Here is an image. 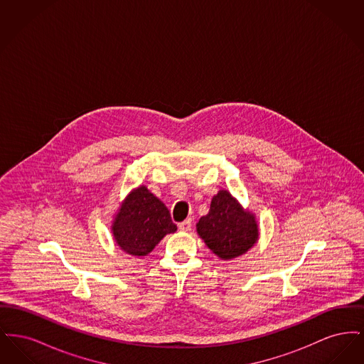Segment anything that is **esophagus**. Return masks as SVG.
Returning a JSON list of instances; mask_svg holds the SVG:
<instances>
[{
  "instance_id": "1",
  "label": "esophagus",
  "mask_w": 364,
  "mask_h": 364,
  "mask_svg": "<svg viewBox=\"0 0 364 364\" xmlns=\"http://www.w3.org/2000/svg\"><path fill=\"white\" fill-rule=\"evenodd\" d=\"M191 228H192V220H191V218L183 221L181 224H178V229H180L181 232H188V230H191Z\"/></svg>"
}]
</instances>
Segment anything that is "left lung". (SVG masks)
<instances>
[{"mask_svg":"<svg viewBox=\"0 0 364 364\" xmlns=\"http://www.w3.org/2000/svg\"><path fill=\"white\" fill-rule=\"evenodd\" d=\"M196 232L210 251L221 260H232L250 251L259 239L257 217L226 190L211 199L208 214L200 217Z\"/></svg>","mask_w":364,"mask_h":364,"instance_id":"8db88e82","label":"left lung"}]
</instances>
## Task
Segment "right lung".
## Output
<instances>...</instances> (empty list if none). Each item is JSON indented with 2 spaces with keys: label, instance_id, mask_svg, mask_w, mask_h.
Here are the masks:
<instances>
[{
  "label": "right lung",
  "instance_id": "obj_1",
  "mask_svg": "<svg viewBox=\"0 0 364 364\" xmlns=\"http://www.w3.org/2000/svg\"><path fill=\"white\" fill-rule=\"evenodd\" d=\"M112 235L125 254L147 257L166 235L174 233L177 226L171 218L165 203L146 186L131 191L113 214Z\"/></svg>",
  "mask_w": 364,
  "mask_h": 364
}]
</instances>
